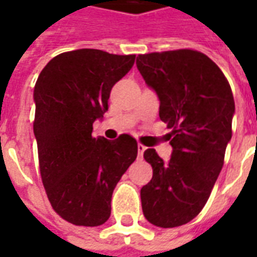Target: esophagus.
Here are the masks:
<instances>
[{"label": "esophagus", "mask_w": 257, "mask_h": 257, "mask_svg": "<svg viewBox=\"0 0 257 257\" xmlns=\"http://www.w3.org/2000/svg\"><path fill=\"white\" fill-rule=\"evenodd\" d=\"M146 151V147L143 145H138V154H139V157H142L143 156V153H145Z\"/></svg>", "instance_id": "esophagus-1"}]
</instances>
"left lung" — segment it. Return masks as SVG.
<instances>
[{
  "instance_id": "8db88e82",
  "label": "left lung",
  "mask_w": 257,
  "mask_h": 257,
  "mask_svg": "<svg viewBox=\"0 0 257 257\" xmlns=\"http://www.w3.org/2000/svg\"><path fill=\"white\" fill-rule=\"evenodd\" d=\"M136 66L160 99L173 149L168 162L145 151L153 179L140 190L143 215L157 227L182 226L202 210L223 168L235 112L231 88L215 62L191 49L139 55Z\"/></svg>"
}]
</instances>
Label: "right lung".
<instances>
[{
	"label": "right lung",
	"instance_id": "add662e5",
	"mask_svg": "<svg viewBox=\"0 0 257 257\" xmlns=\"http://www.w3.org/2000/svg\"><path fill=\"white\" fill-rule=\"evenodd\" d=\"M135 55L77 49L53 58L34 86V136L42 183L52 208L75 226L95 227L111 213V195L138 157L129 135L93 138V122L108 110L111 88Z\"/></svg>",
	"mask_w": 257,
	"mask_h": 257
}]
</instances>
